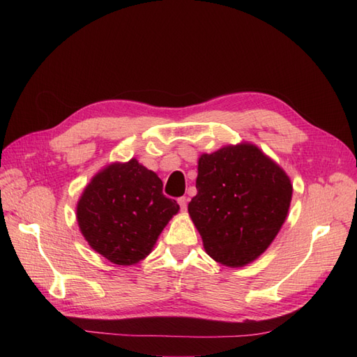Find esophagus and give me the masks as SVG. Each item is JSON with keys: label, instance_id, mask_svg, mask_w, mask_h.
Returning <instances> with one entry per match:
<instances>
[{"label": "esophagus", "instance_id": "1", "mask_svg": "<svg viewBox=\"0 0 357 357\" xmlns=\"http://www.w3.org/2000/svg\"><path fill=\"white\" fill-rule=\"evenodd\" d=\"M178 204H179L181 210L185 211V210H187V204H188V198H187V196H183V198H179V199H178Z\"/></svg>", "mask_w": 357, "mask_h": 357}]
</instances>
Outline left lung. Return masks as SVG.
<instances>
[{
  "label": "left lung",
  "mask_w": 357,
  "mask_h": 357,
  "mask_svg": "<svg viewBox=\"0 0 357 357\" xmlns=\"http://www.w3.org/2000/svg\"><path fill=\"white\" fill-rule=\"evenodd\" d=\"M196 188L188 215L206 253L230 268L245 267L270 247L293 195L282 167L252 142L202 153Z\"/></svg>",
  "instance_id": "1"
}]
</instances>
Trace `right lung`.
Returning <instances> with one entry per match:
<instances>
[{
    "instance_id": "right-lung-1",
    "label": "right lung",
    "mask_w": 357,
    "mask_h": 357,
    "mask_svg": "<svg viewBox=\"0 0 357 357\" xmlns=\"http://www.w3.org/2000/svg\"><path fill=\"white\" fill-rule=\"evenodd\" d=\"M179 211L162 195V181L132 158L112 162L86 185L77 204L79 231L96 253L116 265H135L151 253Z\"/></svg>"
}]
</instances>
